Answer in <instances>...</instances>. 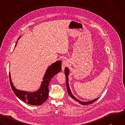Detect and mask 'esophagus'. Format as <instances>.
<instances>
[{
    "mask_svg": "<svg viewBox=\"0 0 125 125\" xmlns=\"http://www.w3.org/2000/svg\"><path fill=\"white\" fill-rule=\"evenodd\" d=\"M68 61L67 59H64L62 61V71H64L65 68L67 66V65H68Z\"/></svg>",
    "mask_w": 125,
    "mask_h": 125,
    "instance_id": "obj_1",
    "label": "esophagus"
}]
</instances>
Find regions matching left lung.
I'll return each mask as SVG.
<instances>
[{"mask_svg":"<svg viewBox=\"0 0 125 125\" xmlns=\"http://www.w3.org/2000/svg\"><path fill=\"white\" fill-rule=\"evenodd\" d=\"M70 73L69 70L68 69V68L67 67H66L65 68V76H66V87H67V92L68 93L69 95L71 97V98H72V100H73V101L74 102H79L80 104L83 105H87L89 104H92L95 101H96L99 97L95 98L94 100H91V101H86V102H83V101H81L80 100L78 99L76 97H75V96L72 94L71 91V90L70 88V86L69 85V83H68V76Z\"/></svg>","mask_w":125,"mask_h":125,"instance_id":"1","label":"left lung"}]
</instances>
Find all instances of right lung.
<instances>
[{
  "mask_svg": "<svg viewBox=\"0 0 125 125\" xmlns=\"http://www.w3.org/2000/svg\"><path fill=\"white\" fill-rule=\"evenodd\" d=\"M20 37L18 40L21 38ZM16 42L15 47L17 45ZM61 61H57L50 65L47 69L43 78L40 88L38 91L30 92L18 90L14 86L10 73H9V79L10 85L12 90L15 95L23 101L32 105L39 106L44 102L48 98V85L49 83L54 75L60 72L61 70Z\"/></svg>",
  "mask_w": 125,
  "mask_h": 125,
  "instance_id": "add662e5",
  "label": "right lung"
}]
</instances>
